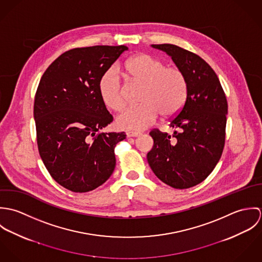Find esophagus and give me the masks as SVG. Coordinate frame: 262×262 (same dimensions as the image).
<instances>
[{
  "label": "esophagus",
  "instance_id": "obj_1",
  "mask_svg": "<svg viewBox=\"0 0 262 262\" xmlns=\"http://www.w3.org/2000/svg\"><path fill=\"white\" fill-rule=\"evenodd\" d=\"M126 135H127V137H128V138H131V137H137V136H139V135H140V133H139V132L128 131V132L126 133Z\"/></svg>",
  "mask_w": 262,
  "mask_h": 262
}]
</instances>
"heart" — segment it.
Wrapping results in <instances>:
<instances>
[{
  "label": "heart",
  "instance_id": "heart-1",
  "mask_svg": "<svg viewBox=\"0 0 262 262\" xmlns=\"http://www.w3.org/2000/svg\"><path fill=\"white\" fill-rule=\"evenodd\" d=\"M125 75L131 80L143 82L140 101L142 104L127 107L117 118V124L125 130H144L151 126L159 114L171 117L179 112L187 95V79L177 67L150 55L137 54L123 66ZM99 93L104 104L114 111L125 105L124 88L115 71H109L100 80Z\"/></svg>",
  "mask_w": 262,
  "mask_h": 262
}]
</instances>
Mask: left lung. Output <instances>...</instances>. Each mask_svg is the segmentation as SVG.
Listing matches in <instances>:
<instances>
[{"label":"left lung","mask_w":262,"mask_h":262,"mask_svg":"<svg viewBox=\"0 0 262 262\" xmlns=\"http://www.w3.org/2000/svg\"><path fill=\"white\" fill-rule=\"evenodd\" d=\"M166 52L187 79L182 110L170 120L172 135L154 129L147 161L154 174L174 188H188L205 181L221 158L228 104L213 69L199 55L173 44H152Z\"/></svg>","instance_id":"1"}]
</instances>
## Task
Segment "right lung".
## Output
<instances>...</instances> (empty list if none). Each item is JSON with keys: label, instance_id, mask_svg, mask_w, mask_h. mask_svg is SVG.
Instances as JSON below:
<instances>
[{"label": "right lung", "instance_id": "right-lung-1", "mask_svg": "<svg viewBox=\"0 0 262 262\" xmlns=\"http://www.w3.org/2000/svg\"><path fill=\"white\" fill-rule=\"evenodd\" d=\"M125 45L74 48L42 75L34 102L37 145L52 179L75 192L102 186L116 165L124 132H100L113 121L99 93L101 78Z\"/></svg>", "mask_w": 262, "mask_h": 262}]
</instances>
